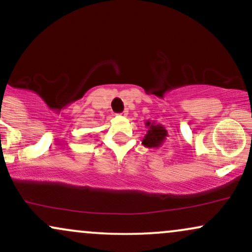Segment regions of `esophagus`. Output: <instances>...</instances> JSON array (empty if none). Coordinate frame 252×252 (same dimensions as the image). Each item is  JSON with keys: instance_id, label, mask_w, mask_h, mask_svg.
Masks as SVG:
<instances>
[{"instance_id": "obj_1", "label": "esophagus", "mask_w": 252, "mask_h": 252, "mask_svg": "<svg viewBox=\"0 0 252 252\" xmlns=\"http://www.w3.org/2000/svg\"><path fill=\"white\" fill-rule=\"evenodd\" d=\"M121 116H126V115H128V110H124L123 112H121Z\"/></svg>"}]
</instances>
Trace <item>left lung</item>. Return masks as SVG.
Segmentation results:
<instances>
[{
  "mask_svg": "<svg viewBox=\"0 0 252 252\" xmlns=\"http://www.w3.org/2000/svg\"><path fill=\"white\" fill-rule=\"evenodd\" d=\"M146 126L148 128L146 136L142 140V143L144 147H148V148H158L161 144L163 143V141L166 140V137L168 136V132L164 129V126L161 124H155L154 122H149L147 121Z\"/></svg>",
  "mask_w": 252,
  "mask_h": 252,
  "instance_id": "obj_1",
  "label": "left lung"
}]
</instances>
